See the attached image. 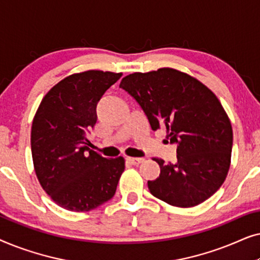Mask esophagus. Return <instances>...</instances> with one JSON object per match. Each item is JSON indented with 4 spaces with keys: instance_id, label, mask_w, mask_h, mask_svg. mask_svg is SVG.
I'll return each instance as SVG.
<instances>
[{
    "instance_id": "obj_1",
    "label": "esophagus",
    "mask_w": 260,
    "mask_h": 260,
    "mask_svg": "<svg viewBox=\"0 0 260 260\" xmlns=\"http://www.w3.org/2000/svg\"><path fill=\"white\" fill-rule=\"evenodd\" d=\"M127 161H129L130 163H133V165H135V166H138L144 161V158H142V157H127Z\"/></svg>"
}]
</instances>
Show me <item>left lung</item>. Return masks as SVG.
<instances>
[{"instance_id":"1","label":"left lung","mask_w":260,"mask_h":260,"mask_svg":"<svg viewBox=\"0 0 260 260\" xmlns=\"http://www.w3.org/2000/svg\"><path fill=\"white\" fill-rule=\"evenodd\" d=\"M119 87L143 110L151 129L167 130L177 145L175 163L152 158L161 173L148 188L155 198L193 207L221 187L230 169L233 133L221 103L207 86L187 73L165 67L124 77Z\"/></svg>"}]
</instances>
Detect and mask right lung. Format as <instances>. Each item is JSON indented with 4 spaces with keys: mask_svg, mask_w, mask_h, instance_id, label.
Wrapping results in <instances>:
<instances>
[{
    "mask_svg": "<svg viewBox=\"0 0 260 260\" xmlns=\"http://www.w3.org/2000/svg\"><path fill=\"white\" fill-rule=\"evenodd\" d=\"M120 77L94 70L66 77L35 113L30 134L35 174L52 200L67 211H91L116 193L125 161L91 150L86 134L97 122L98 102Z\"/></svg>",
    "mask_w": 260,
    "mask_h": 260,
    "instance_id": "add662e5",
    "label": "right lung"
}]
</instances>
